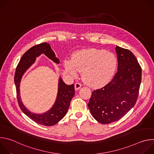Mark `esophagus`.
Here are the masks:
<instances>
[{"label":"esophagus","mask_w":154,"mask_h":154,"mask_svg":"<svg viewBox=\"0 0 154 154\" xmlns=\"http://www.w3.org/2000/svg\"><path fill=\"white\" fill-rule=\"evenodd\" d=\"M82 87V84L79 82H77L75 83V90L77 91V90H79L80 88Z\"/></svg>","instance_id":"34e87169"}]
</instances>
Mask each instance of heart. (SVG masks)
Returning a JSON list of instances; mask_svg holds the SVG:
<instances>
[{
    "mask_svg": "<svg viewBox=\"0 0 154 154\" xmlns=\"http://www.w3.org/2000/svg\"><path fill=\"white\" fill-rule=\"evenodd\" d=\"M117 67V59L109 52L88 49L75 52L71 60L64 61L66 71L72 75L82 72L83 80L91 86L99 87L112 79Z\"/></svg>",
    "mask_w": 154,
    "mask_h": 154,
    "instance_id": "b5f03b06",
    "label": "heart"
}]
</instances>
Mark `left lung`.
<instances>
[{"instance_id": "obj_1", "label": "left lung", "mask_w": 154, "mask_h": 154, "mask_svg": "<svg viewBox=\"0 0 154 154\" xmlns=\"http://www.w3.org/2000/svg\"><path fill=\"white\" fill-rule=\"evenodd\" d=\"M118 72L112 81L92 92L88 104L99 122L110 124L122 118L136 103L141 82V68L128 49L116 46Z\"/></svg>"}]
</instances>
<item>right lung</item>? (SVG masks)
<instances>
[{
	"label": "right lung",
	"instance_id": "right-lung-1",
	"mask_svg": "<svg viewBox=\"0 0 154 154\" xmlns=\"http://www.w3.org/2000/svg\"><path fill=\"white\" fill-rule=\"evenodd\" d=\"M42 54H45L55 63L60 60L52 49L49 43L42 42L33 46L22 57L14 74V83L17 93V98L20 108L23 112L35 122L45 126H52L57 124L66 114L71 99L74 96V85L66 84L61 77L58 80V88L57 98L54 105L48 112L42 114H36L30 112L24 106L20 96V83L26 71L35 62L36 57Z\"/></svg>",
	"mask_w": 154,
	"mask_h": 154
}]
</instances>
